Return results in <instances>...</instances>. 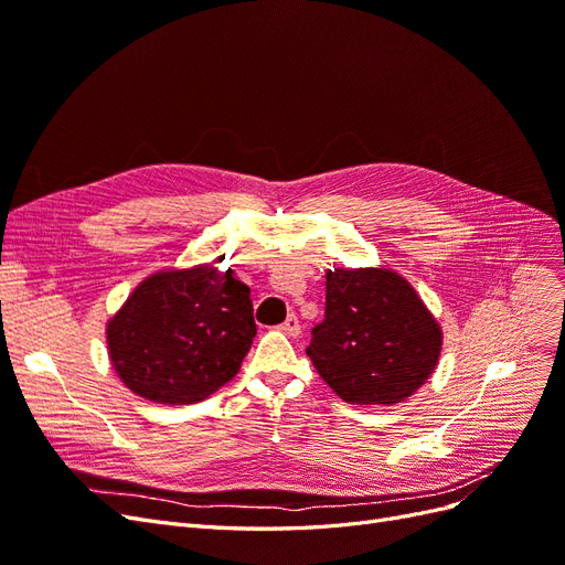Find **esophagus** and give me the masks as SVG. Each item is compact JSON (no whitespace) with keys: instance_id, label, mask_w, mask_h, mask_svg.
<instances>
[{"instance_id":"1","label":"esophagus","mask_w":565,"mask_h":565,"mask_svg":"<svg viewBox=\"0 0 565 565\" xmlns=\"http://www.w3.org/2000/svg\"><path fill=\"white\" fill-rule=\"evenodd\" d=\"M280 332L282 334H287V337H292V339H297L299 334H301V324H299V318L292 313V316H287V320L280 324Z\"/></svg>"}]
</instances>
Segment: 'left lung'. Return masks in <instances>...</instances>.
<instances>
[{"mask_svg":"<svg viewBox=\"0 0 565 565\" xmlns=\"http://www.w3.org/2000/svg\"><path fill=\"white\" fill-rule=\"evenodd\" d=\"M324 320L306 349L313 367L351 405H398L431 377L443 347L434 313L401 273H324Z\"/></svg>","mask_w":565,"mask_h":565,"instance_id":"obj_1","label":"left lung"}]
</instances>
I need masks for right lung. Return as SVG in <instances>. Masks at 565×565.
I'll return each instance as SVG.
<instances>
[{
	"instance_id": "1",
	"label": "right lung",
	"mask_w": 565,
	"mask_h": 565,
	"mask_svg": "<svg viewBox=\"0 0 565 565\" xmlns=\"http://www.w3.org/2000/svg\"><path fill=\"white\" fill-rule=\"evenodd\" d=\"M254 334L249 287L212 264L150 273L106 324L117 377L164 405L200 403L228 384Z\"/></svg>"
}]
</instances>
